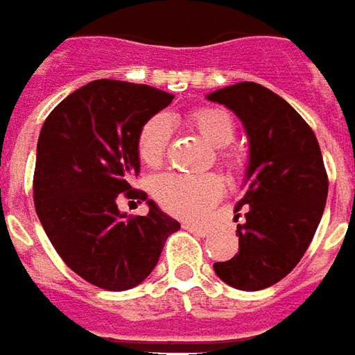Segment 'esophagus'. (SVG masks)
<instances>
[{
    "mask_svg": "<svg viewBox=\"0 0 355 355\" xmlns=\"http://www.w3.org/2000/svg\"><path fill=\"white\" fill-rule=\"evenodd\" d=\"M184 229L192 234H198V236H207L209 234V229L207 227H202V225H196V223H184Z\"/></svg>",
    "mask_w": 355,
    "mask_h": 355,
    "instance_id": "34e87169",
    "label": "esophagus"
}]
</instances>
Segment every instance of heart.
Masks as SVG:
<instances>
[{
    "mask_svg": "<svg viewBox=\"0 0 355 355\" xmlns=\"http://www.w3.org/2000/svg\"><path fill=\"white\" fill-rule=\"evenodd\" d=\"M194 132L215 148V159L229 178H238L246 171V159L236 150H229L236 136V125L229 111L220 107H200L188 113L184 121ZM171 123L163 115L146 121L140 128L136 152L146 167H159L169 148ZM153 198L161 207L180 219H200L223 196V180L217 175H178L165 173L153 180Z\"/></svg>",
    "mask_w": 355,
    "mask_h": 355,
    "instance_id": "obj_1",
    "label": "heart"
}]
</instances>
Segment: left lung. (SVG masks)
I'll use <instances>...</instances> for the list:
<instances>
[{"mask_svg": "<svg viewBox=\"0 0 355 355\" xmlns=\"http://www.w3.org/2000/svg\"><path fill=\"white\" fill-rule=\"evenodd\" d=\"M207 100L234 111L250 138L238 254L213 269L238 290L269 288L298 265L323 217L329 178L319 142L298 111L261 84H232Z\"/></svg>", "mask_w": 355, "mask_h": 355, "instance_id": "left-lung-1", "label": "left lung"}]
</instances>
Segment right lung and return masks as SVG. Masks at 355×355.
<instances>
[{
	"mask_svg": "<svg viewBox=\"0 0 355 355\" xmlns=\"http://www.w3.org/2000/svg\"><path fill=\"white\" fill-rule=\"evenodd\" d=\"M146 84L94 80L67 96L40 130L34 207L49 242L76 275L128 290L153 271L180 223L148 200V216L118 211L121 197L148 199L128 180L140 173L136 142L146 121L173 101Z\"/></svg>",
	"mask_w": 355,
	"mask_h": 355,
	"instance_id": "right-lung-1",
	"label": "right lung"
}]
</instances>
